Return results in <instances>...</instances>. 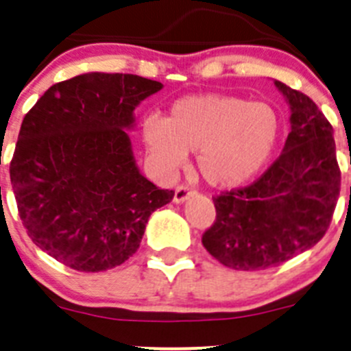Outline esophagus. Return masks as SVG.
I'll list each match as a JSON object with an SVG mask.
<instances>
[{"label":"esophagus","mask_w":351,"mask_h":351,"mask_svg":"<svg viewBox=\"0 0 351 351\" xmlns=\"http://www.w3.org/2000/svg\"><path fill=\"white\" fill-rule=\"evenodd\" d=\"M193 190L190 189L189 185H178L175 189V197H173V200L176 202V204H182V202H185L186 198L192 195Z\"/></svg>","instance_id":"34e87169"}]
</instances>
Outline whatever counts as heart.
Listing matches in <instances>:
<instances>
[{
  "mask_svg": "<svg viewBox=\"0 0 351 351\" xmlns=\"http://www.w3.org/2000/svg\"><path fill=\"white\" fill-rule=\"evenodd\" d=\"M274 107L232 95H195L175 101L165 120L144 122V143L166 171L197 153V168L212 186L231 189L263 169L280 137Z\"/></svg>",
  "mask_w": 351,
  "mask_h": 351,
  "instance_id": "obj_1",
  "label": "heart"
}]
</instances>
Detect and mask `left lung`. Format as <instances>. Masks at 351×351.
<instances>
[{
    "mask_svg": "<svg viewBox=\"0 0 351 351\" xmlns=\"http://www.w3.org/2000/svg\"><path fill=\"white\" fill-rule=\"evenodd\" d=\"M290 104L282 154L258 180L212 197L215 221L202 244L224 267L267 270L319 243L341 186L332 125L302 91L275 81Z\"/></svg>",
    "mask_w": 351,
    "mask_h": 351,
    "instance_id": "obj_1",
    "label": "left lung"
}]
</instances>
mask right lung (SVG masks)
I'll list each match as a JSON object with an SVG mask.
<instances>
[{
  "mask_svg": "<svg viewBox=\"0 0 351 351\" xmlns=\"http://www.w3.org/2000/svg\"><path fill=\"white\" fill-rule=\"evenodd\" d=\"M161 88L136 74H80L52 84L25 115L10 162L16 207L28 238L66 267L122 265L175 195L141 175L125 132Z\"/></svg>",
  "mask_w": 351,
  "mask_h": 351,
  "instance_id": "obj_1",
  "label": "right lung"
}]
</instances>
